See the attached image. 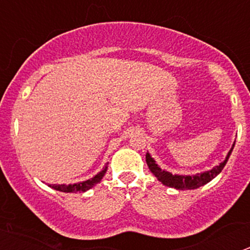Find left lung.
I'll return each mask as SVG.
<instances>
[{
	"mask_svg": "<svg viewBox=\"0 0 250 250\" xmlns=\"http://www.w3.org/2000/svg\"><path fill=\"white\" fill-rule=\"evenodd\" d=\"M234 145H235V141H234V144L231 145V149L229 150L228 155L225 156L224 161H222L219 165H216V167H214L213 169L210 170L203 171V173L194 174V175H179V174H171L169 173V171H167V170L161 169V167L156 164V161L151 158V155H150L149 152H146V164L147 167H149L150 171H151V173L156 176V179H158L159 182H161V184L165 185V187L174 188V189H178V190H193V189H198V188L208 184V183L211 182L218 174H220L223 167L227 164V161H228L231 151H233Z\"/></svg>",
	"mask_w": 250,
	"mask_h": 250,
	"instance_id": "1",
	"label": "left lung"
}]
</instances>
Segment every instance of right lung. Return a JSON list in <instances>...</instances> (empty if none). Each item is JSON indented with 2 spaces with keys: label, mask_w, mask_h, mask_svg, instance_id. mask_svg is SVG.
I'll list each match as a JSON object with an SVG mask.
<instances>
[{
  "label": "right lung",
  "mask_w": 250,
  "mask_h": 250,
  "mask_svg": "<svg viewBox=\"0 0 250 250\" xmlns=\"http://www.w3.org/2000/svg\"><path fill=\"white\" fill-rule=\"evenodd\" d=\"M107 171V164L105 165L103 170H101L100 173H98L95 176L90 178L89 180H85V182H80V183H75V184H48V187L55 189L57 191H62V193H85L89 189L94 188L95 185L99 184V183L103 180L104 175Z\"/></svg>",
  "instance_id": "add662e5"
}]
</instances>
